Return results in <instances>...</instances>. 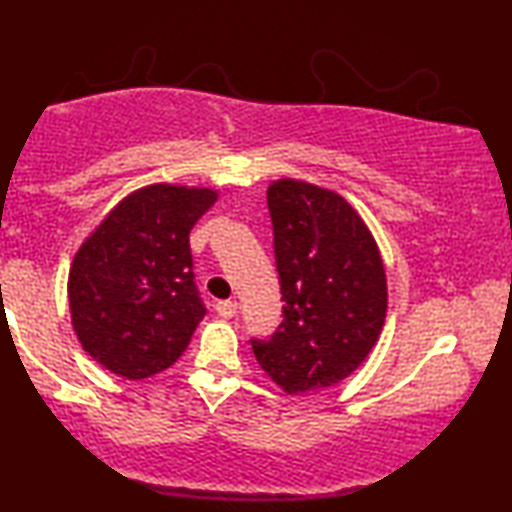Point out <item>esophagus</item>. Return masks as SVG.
Masks as SVG:
<instances>
[{
	"label": "esophagus",
	"mask_w": 512,
	"mask_h": 512,
	"mask_svg": "<svg viewBox=\"0 0 512 512\" xmlns=\"http://www.w3.org/2000/svg\"><path fill=\"white\" fill-rule=\"evenodd\" d=\"M216 312H219V317H223V319L235 317L237 303H235V300H221V303H216Z\"/></svg>",
	"instance_id": "obj_1"
}]
</instances>
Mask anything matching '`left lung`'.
Returning a JSON list of instances; mask_svg holds the SVG:
<instances>
[{"instance_id":"obj_1","label":"left lung","mask_w":512,"mask_h":512,"mask_svg":"<svg viewBox=\"0 0 512 512\" xmlns=\"http://www.w3.org/2000/svg\"><path fill=\"white\" fill-rule=\"evenodd\" d=\"M268 209L284 321L251 340L258 366L286 394L333 387L361 366L387 317V275L359 212L328 188L272 181Z\"/></svg>"}]
</instances>
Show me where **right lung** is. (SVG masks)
<instances>
[{"label":"right lung","mask_w":512,"mask_h":512,"mask_svg":"<svg viewBox=\"0 0 512 512\" xmlns=\"http://www.w3.org/2000/svg\"><path fill=\"white\" fill-rule=\"evenodd\" d=\"M216 198L212 188L144 186L76 251L69 312L81 347L100 366L144 380L184 354L205 317L188 233Z\"/></svg>","instance_id":"1"}]
</instances>
